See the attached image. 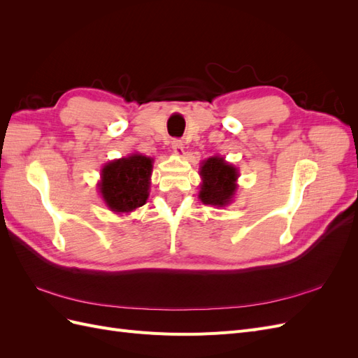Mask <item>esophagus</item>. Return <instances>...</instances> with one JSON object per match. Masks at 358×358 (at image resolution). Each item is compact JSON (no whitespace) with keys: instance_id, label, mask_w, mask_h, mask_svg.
<instances>
[{"instance_id":"34e87169","label":"esophagus","mask_w":358,"mask_h":358,"mask_svg":"<svg viewBox=\"0 0 358 358\" xmlns=\"http://www.w3.org/2000/svg\"><path fill=\"white\" fill-rule=\"evenodd\" d=\"M171 149H173V152H175L176 155H182L183 154V145H182V142H180L179 138H173Z\"/></svg>"}]
</instances>
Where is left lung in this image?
I'll use <instances>...</instances> for the list:
<instances>
[{"label":"left lung","mask_w":358,"mask_h":358,"mask_svg":"<svg viewBox=\"0 0 358 358\" xmlns=\"http://www.w3.org/2000/svg\"><path fill=\"white\" fill-rule=\"evenodd\" d=\"M200 176L199 199L204 204L222 208L231 203L237 189L236 180L239 178V171L234 166L229 164L222 157H212L201 162Z\"/></svg>","instance_id":"8db88e82"}]
</instances>
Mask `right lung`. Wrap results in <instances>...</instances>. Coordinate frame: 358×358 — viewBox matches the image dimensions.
<instances>
[{
    "instance_id": "1",
    "label": "right lung",
    "mask_w": 358,
    "mask_h": 358,
    "mask_svg": "<svg viewBox=\"0 0 358 358\" xmlns=\"http://www.w3.org/2000/svg\"><path fill=\"white\" fill-rule=\"evenodd\" d=\"M154 159L133 154L107 162L99 183L103 200L115 213H128L143 206L149 197Z\"/></svg>"
}]
</instances>
